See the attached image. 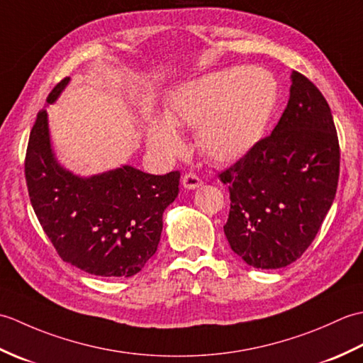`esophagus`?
<instances>
[{
	"label": "esophagus",
	"instance_id": "34e87169",
	"mask_svg": "<svg viewBox=\"0 0 363 363\" xmlns=\"http://www.w3.org/2000/svg\"><path fill=\"white\" fill-rule=\"evenodd\" d=\"M201 184H203V181L199 179V176H196L195 173H186L182 177V186L189 190L198 189Z\"/></svg>",
	"mask_w": 363,
	"mask_h": 363
}]
</instances>
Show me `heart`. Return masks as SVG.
<instances>
[{
    "mask_svg": "<svg viewBox=\"0 0 363 363\" xmlns=\"http://www.w3.org/2000/svg\"><path fill=\"white\" fill-rule=\"evenodd\" d=\"M276 101L277 82L272 73L259 67H234L203 74L176 89L164 113L172 128L196 129V146L207 159L233 162L260 140ZM169 127L152 123L148 143L160 156L174 157L182 142Z\"/></svg>",
    "mask_w": 363,
    "mask_h": 363,
    "instance_id": "heart-1",
    "label": "heart"
}]
</instances>
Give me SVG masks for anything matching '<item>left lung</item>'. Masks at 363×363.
Returning a JSON list of instances; mask_svg holds the SVG:
<instances>
[{
    "instance_id": "8db88e82",
    "label": "left lung",
    "mask_w": 363,
    "mask_h": 363,
    "mask_svg": "<svg viewBox=\"0 0 363 363\" xmlns=\"http://www.w3.org/2000/svg\"><path fill=\"white\" fill-rule=\"evenodd\" d=\"M338 173L330 107L312 81L293 72L289 103L273 133L218 174L229 187L230 248L254 268L293 264L333 206Z\"/></svg>"
}]
</instances>
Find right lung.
<instances>
[{"mask_svg":"<svg viewBox=\"0 0 363 363\" xmlns=\"http://www.w3.org/2000/svg\"><path fill=\"white\" fill-rule=\"evenodd\" d=\"M70 78L46 98L54 103ZM30 204L64 262L95 276H134L154 252L162 215L179 194V172L164 176L130 165L79 177L57 164L48 113H37L25 159Z\"/></svg>","mask_w":363,"mask_h":363,"instance_id":"add662e5","label":"right lung"}]
</instances>
